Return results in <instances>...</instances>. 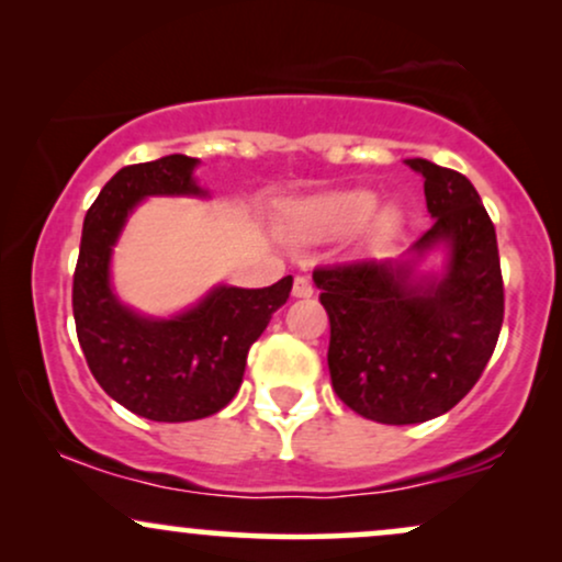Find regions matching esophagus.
<instances>
[{
    "instance_id": "esophagus-1",
    "label": "esophagus",
    "mask_w": 562,
    "mask_h": 562,
    "mask_svg": "<svg viewBox=\"0 0 562 562\" xmlns=\"http://www.w3.org/2000/svg\"><path fill=\"white\" fill-rule=\"evenodd\" d=\"M314 293V285H312V280H308V277H295L293 280V295L295 299H308V295Z\"/></svg>"
}]
</instances>
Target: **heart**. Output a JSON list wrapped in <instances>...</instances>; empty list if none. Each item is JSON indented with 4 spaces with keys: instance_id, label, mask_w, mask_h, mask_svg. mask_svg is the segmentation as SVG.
Instances as JSON below:
<instances>
[{
    "instance_id": "obj_1",
    "label": "heart",
    "mask_w": 562,
    "mask_h": 562,
    "mask_svg": "<svg viewBox=\"0 0 562 562\" xmlns=\"http://www.w3.org/2000/svg\"><path fill=\"white\" fill-rule=\"evenodd\" d=\"M367 225L375 240H389L402 227V214L396 205L378 209V195L372 190H338L299 200L282 214V227L295 240H330L348 235Z\"/></svg>"
}]
</instances>
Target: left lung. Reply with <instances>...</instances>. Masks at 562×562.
<instances>
[{
    "instance_id": "left-lung-1",
    "label": "left lung",
    "mask_w": 562,
    "mask_h": 562,
    "mask_svg": "<svg viewBox=\"0 0 562 562\" xmlns=\"http://www.w3.org/2000/svg\"><path fill=\"white\" fill-rule=\"evenodd\" d=\"M430 227L398 259L314 272L330 317L333 389L357 415L383 425L434 420L479 383L505 317L496 232L481 195L460 171L425 158ZM445 250L438 273L422 261Z\"/></svg>"
}]
</instances>
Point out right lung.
Instances as JSON below:
<instances>
[{
	"instance_id": "add662e5",
	"label": "right lung",
	"mask_w": 562,
	"mask_h": 562,
	"mask_svg": "<svg viewBox=\"0 0 562 562\" xmlns=\"http://www.w3.org/2000/svg\"><path fill=\"white\" fill-rule=\"evenodd\" d=\"M198 158L166 156L124 166L87 211L74 274L76 335L108 396L156 423L216 415L243 383L248 348L288 301L293 277L269 288L214 285L171 317L126 306L111 282L113 248L147 198H205Z\"/></svg>"
}]
</instances>
